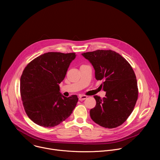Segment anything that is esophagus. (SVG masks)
Instances as JSON below:
<instances>
[{
	"mask_svg": "<svg viewBox=\"0 0 160 160\" xmlns=\"http://www.w3.org/2000/svg\"><path fill=\"white\" fill-rule=\"evenodd\" d=\"M87 96H80L79 98H78V99H79L80 101H83V100H85V99H87Z\"/></svg>",
	"mask_w": 160,
	"mask_h": 160,
	"instance_id": "esophagus-1",
	"label": "esophagus"
}]
</instances>
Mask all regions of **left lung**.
I'll return each instance as SVG.
<instances>
[{
	"mask_svg": "<svg viewBox=\"0 0 160 160\" xmlns=\"http://www.w3.org/2000/svg\"><path fill=\"white\" fill-rule=\"evenodd\" d=\"M82 55L93 66L106 97L94 96L96 106L90 111L92 120L101 127L116 128L123 124L133 111L138 98L135 73L128 62L111 50H97Z\"/></svg>",
	"mask_w": 160,
	"mask_h": 160,
	"instance_id": "obj_1",
	"label": "left lung"
}]
</instances>
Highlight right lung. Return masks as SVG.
Returning <instances> with one entry per match:
<instances>
[{
	"label": "right lung",
	"instance_id": "add662e5",
	"mask_svg": "<svg viewBox=\"0 0 160 160\" xmlns=\"http://www.w3.org/2000/svg\"><path fill=\"white\" fill-rule=\"evenodd\" d=\"M75 57V53L50 52L25 67L20 78V93L27 115L35 123L51 128L71 115L78 98L62 96L59 84Z\"/></svg>",
	"mask_w": 160,
	"mask_h": 160
}]
</instances>
